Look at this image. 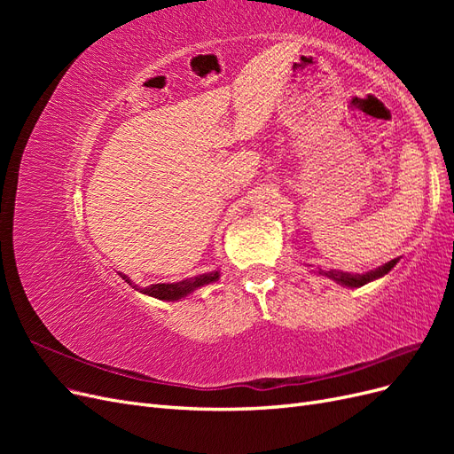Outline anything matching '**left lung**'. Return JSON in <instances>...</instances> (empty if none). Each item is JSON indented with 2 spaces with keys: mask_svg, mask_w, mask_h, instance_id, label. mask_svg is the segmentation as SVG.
<instances>
[{
  "mask_svg": "<svg viewBox=\"0 0 454 454\" xmlns=\"http://www.w3.org/2000/svg\"><path fill=\"white\" fill-rule=\"evenodd\" d=\"M397 261H400V257H395V259L388 261V263L380 265L379 269L364 272V274L342 272V270H335V269H329V270H322V269H320L318 274H320V277H327L329 280H333V282H337V284H340V286H345V287H360V286H364V284H367V282H373V280H377V278H382L384 274H388V272L394 269V265L397 263Z\"/></svg>",
  "mask_w": 454,
  "mask_h": 454,
  "instance_id": "obj_1",
  "label": "left lung"
}]
</instances>
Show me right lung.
I'll return each instance as SVG.
<instances>
[{"instance_id": "add662e5", "label": "right lung", "mask_w": 454, "mask_h": 454, "mask_svg": "<svg viewBox=\"0 0 454 454\" xmlns=\"http://www.w3.org/2000/svg\"><path fill=\"white\" fill-rule=\"evenodd\" d=\"M119 277L125 280L129 286H132L134 290H138L149 297H155V299H160V301H177V299H184L187 297L189 294H193L195 290H199V287L206 286V284H212V282H217L219 280V270H212V272H204V274H199V277H193V278H187V280H182V282H172V284H151L147 287H138L136 286L127 274H121Z\"/></svg>"}]
</instances>
